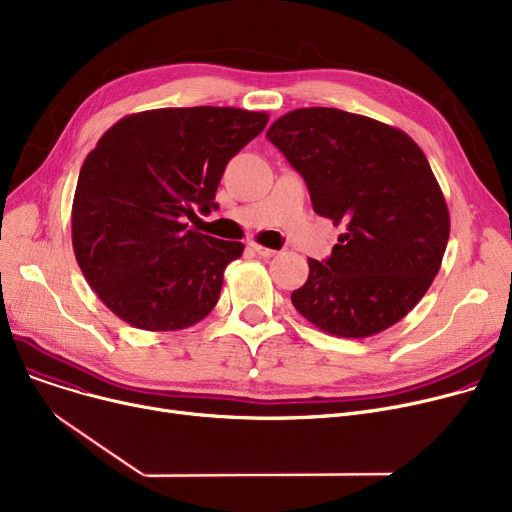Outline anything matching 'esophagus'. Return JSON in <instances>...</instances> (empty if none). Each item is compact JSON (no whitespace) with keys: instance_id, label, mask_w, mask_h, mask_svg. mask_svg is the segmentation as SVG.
<instances>
[{"instance_id":"obj_1","label":"esophagus","mask_w":512,"mask_h":512,"mask_svg":"<svg viewBox=\"0 0 512 512\" xmlns=\"http://www.w3.org/2000/svg\"><path fill=\"white\" fill-rule=\"evenodd\" d=\"M251 249H253L259 257H274V255H278V251L267 249V247H263V245H257V242H251Z\"/></svg>"}]
</instances>
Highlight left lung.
<instances>
[{"label":"left lung","instance_id":"obj_1","mask_svg":"<svg viewBox=\"0 0 512 512\" xmlns=\"http://www.w3.org/2000/svg\"><path fill=\"white\" fill-rule=\"evenodd\" d=\"M309 188L313 211L344 224L326 261L290 294L313 326L367 338L405 317L440 272L450 234L442 188L419 145L336 107H301L265 134Z\"/></svg>","mask_w":512,"mask_h":512}]
</instances>
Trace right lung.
Wrapping results in <instances>:
<instances>
[{
  "label": "right lung",
  "mask_w": 512,
  "mask_h": 512,
  "mask_svg": "<svg viewBox=\"0 0 512 512\" xmlns=\"http://www.w3.org/2000/svg\"><path fill=\"white\" fill-rule=\"evenodd\" d=\"M267 114L238 107H161L116 122L80 168L72 247L89 286L126 324L149 332L195 326L220 299L242 242L188 230L218 209L228 161Z\"/></svg>",
  "instance_id": "add662e5"
}]
</instances>
